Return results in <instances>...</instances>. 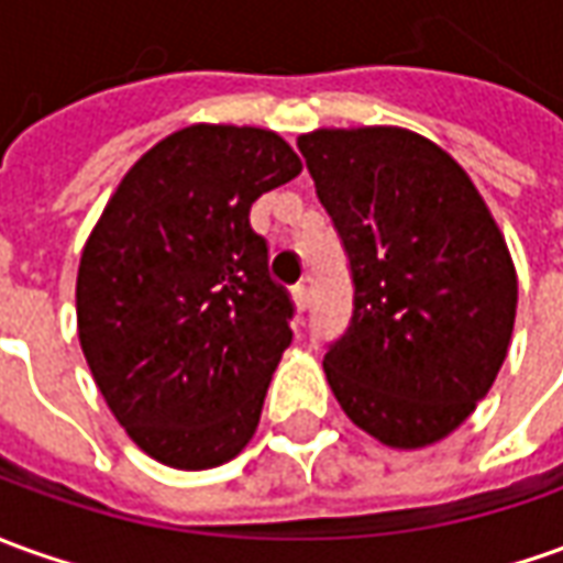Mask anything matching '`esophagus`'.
Instances as JSON below:
<instances>
[{
  "mask_svg": "<svg viewBox=\"0 0 563 563\" xmlns=\"http://www.w3.org/2000/svg\"><path fill=\"white\" fill-rule=\"evenodd\" d=\"M290 297H294L297 312H306V309H309V288H306V285H297V288L290 290Z\"/></svg>",
  "mask_w": 563,
  "mask_h": 563,
  "instance_id": "34e87169",
  "label": "esophagus"
}]
</instances>
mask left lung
Segmentation results:
<instances>
[{
  "label": "left lung",
  "instance_id": "obj_1",
  "mask_svg": "<svg viewBox=\"0 0 563 563\" xmlns=\"http://www.w3.org/2000/svg\"><path fill=\"white\" fill-rule=\"evenodd\" d=\"M300 153L355 285L324 374L346 417L386 448H429L468 420L506 362L518 275L468 174L393 125L319 128Z\"/></svg>",
  "mask_w": 563,
  "mask_h": 563
}]
</instances>
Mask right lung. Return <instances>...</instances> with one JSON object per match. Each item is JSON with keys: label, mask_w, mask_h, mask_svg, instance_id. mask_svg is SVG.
<instances>
[{"label": "right lung", "mask_w": 563, "mask_h": 563, "mask_svg": "<svg viewBox=\"0 0 563 563\" xmlns=\"http://www.w3.org/2000/svg\"><path fill=\"white\" fill-rule=\"evenodd\" d=\"M300 170L266 128H180L134 162L81 247L85 362L119 426L165 466H223L257 432L294 303L247 214Z\"/></svg>", "instance_id": "add662e5"}]
</instances>
